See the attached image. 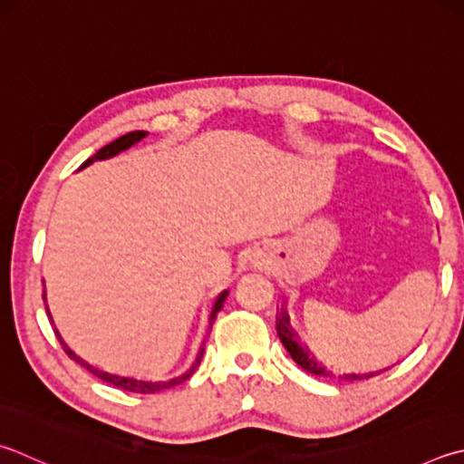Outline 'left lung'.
<instances>
[{
  "label": "left lung",
  "mask_w": 464,
  "mask_h": 464,
  "mask_svg": "<svg viewBox=\"0 0 464 464\" xmlns=\"http://www.w3.org/2000/svg\"><path fill=\"white\" fill-rule=\"evenodd\" d=\"M276 331L277 336H280L282 344L285 347V351L290 353V357L296 361V363L304 369V372L313 373V375H323V377H334L328 369L323 365V361H318L314 357V353H310V349L306 347L304 343L300 341L298 333L294 331L290 324V316L285 310H277L276 313ZM382 373V372H377ZM377 373H347V375H339L341 379H347V382H355V379H369Z\"/></svg>",
  "instance_id": "obj_1"
}]
</instances>
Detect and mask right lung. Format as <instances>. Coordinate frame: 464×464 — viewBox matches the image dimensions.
Segmentation results:
<instances>
[{
    "label": "right lung",
    "mask_w": 464,
    "mask_h": 464,
    "mask_svg": "<svg viewBox=\"0 0 464 464\" xmlns=\"http://www.w3.org/2000/svg\"><path fill=\"white\" fill-rule=\"evenodd\" d=\"M146 136H148V131H130V133H125V136L117 138L115 141H111V144H107V146L101 148V150L97 151V154L91 156V158L87 160V162L82 164L81 168H85V166L92 164V162H95V160L113 158L115 154H120V151L131 148L133 144H138V141L144 140ZM227 294H229V292L223 290V292L217 296L215 306H213V313H210V318H208L210 324H213V320L217 318L218 310L223 308V302H225V298H227ZM44 300H46V294H44ZM46 313H48V306H46ZM48 316H50V313H48ZM50 320H53V316H50ZM54 333H56V336H58V341H61V344H63V349H64L66 355H69L72 361H77V363H79L81 367H85L89 373H92V375L99 377V379H103V382L111 383V385H115V387H121V390H125V392H133V393H156V392L168 390V387H174V385H179V383H182V382H187V379H188L192 373H195V369L198 367L200 359H203V353H205V347H200L197 361H195V363H192V367H190L188 372L184 373V375L172 377V379H168V382H151V379H138V377H125V375H113V373L101 372V369L89 365L85 359H81L79 355H74V353L69 349V344H66V343L63 341V336H61V333L56 331V328H54Z\"/></svg>",
    "instance_id": "right-lung-1"
}]
</instances>
